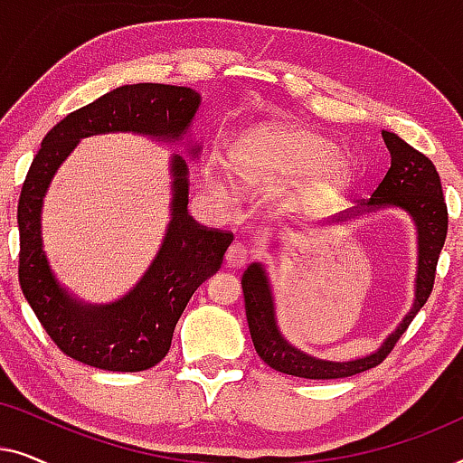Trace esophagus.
<instances>
[{
    "instance_id": "esophagus-1",
    "label": "esophagus",
    "mask_w": 463,
    "mask_h": 463,
    "mask_svg": "<svg viewBox=\"0 0 463 463\" xmlns=\"http://www.w3.org/2000/svg\"><path fill=\"white\" fill-rule=\"evenodd\" d=\"M250 252L242 242H233L225 252V263L227 268H242V265L249 263Z\"/></svg>"
}]
</instances>
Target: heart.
Listing matches in <instances>:
<instances>
[{
    "label": "heart",
    "instance_id": "heart-1",
    "mask_svg": "<svg viewBox=\"0 0 463 463\" xmlns=\"http://www.w3.org/2000/svg\"><path fill=\"white\" fill-rule=\"evenodd\" d=\"M352 162L335 143L306 128H269L255 138V154L236 166L250 183H288L306 176V192H339L352 181Z\"/></svg>",
    "mask_w": 463,
    "mask_h": 463
}]
</instances>
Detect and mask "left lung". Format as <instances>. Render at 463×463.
Returning <instances> with one entry per match:
<instances>
[{
	"label": "left lung",
	"mask_w": 463,
	"mask_h": 463,
	"mask_svg": "<svg viewBox=\"0 0 463 463\" xmlns=\"http://www.w3.org/2000/svg\"><path fill=\"white\" fill-rule=\"evenodd\" d=\"M383 143L390 151V170L379 183V187L366 202L358 206L347 208V211L333 214L325 223H345L363 214L385 211V208H398L407 213L413 221L417 236V269H415V293L413 306L398 326L375 352L366 356L350 358V360H328L307 354L290 344L284 337L280 325H278L276 297L271 287L268 265L261 261H252L244 269L242 290L246 320H249L252 345L261 360L274 371L287 373V375L303 377V379H339L352 377L356 373L369 371L377 366L392 352L401 335L407 331L411 320L428 301L434 287L436 263H439L442 244L447 238V204L442 198L440 176L436 166L428 160L421 151L411 147L407 141L390 130H382ZM278 249V246H276Z\"/></svg>",
	"instance_id": "1"
}]
</instances>
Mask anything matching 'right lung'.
Masks as SVG:
<instances>
[{
	"label": "right lung",
	"mask_w": 463,
	"mask_h": 463,
	"mask_svg": "<svg viewBox=\"0 0 463 463\" xmlns=\"http://www.w3.org/2000/svg\"><path fill=\"white\" fill-rule=\"evenodd\" d=\"M200 105V92L187 86H119L69 113L43 137L18 200V280L37 320L69 358L94 369L122 373L156 366L170 350L187 301L202 282L217 274L233 236L206 230L189 217V168L185 157L173 154L168 160L170 217L154 261L116 301H84L62 287L43 250V198L56 170L88 137L132 132L168 145L181 143L192 137ZM187 145L189 157H198L200 145Z\"/></svg>",
	"instance_id": "obj_1"
}]
</instances>
